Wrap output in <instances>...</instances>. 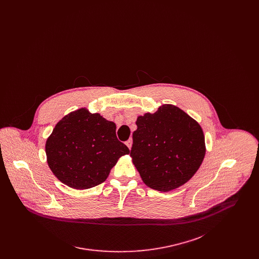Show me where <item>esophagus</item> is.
<instances>
[{
    "instance_id": "34e87169",
    "label": "esophagus",
    "mask_w": 259,
    "mask_h": 259,
    "mask_svg": "<svg viewBox=\"0 0 259 259\" xmlns=\"http://www.w3.org/2000/svg\"><path fill=\"white\" fill-rule=\"evenodd\" d=\"M132 143H133V140H132V139H129V140L125 143V144H126V146L129 148V149L132 148Z\"/></svg>"
}]
</instances>
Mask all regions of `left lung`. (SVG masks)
<instances>
[{"instance_id": "8db88e82", "label": "left lung", "mask_w": 259, "mask_h": 259, "mask_svg": "<svg viewBox=\"0 0 259 259\" xmlns=\"http://www.w3.org/2000/svg\"><path fill=\"white\" fill-rule=\"evenodd\" d=\"M130 156L143 182L152 189L170 191L188 182L205 156L200 125L185 111L163 105L139 116Z\"/></svg>"}]
</instances>
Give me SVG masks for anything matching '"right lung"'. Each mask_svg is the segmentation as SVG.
Listing matches in <instances>:
<instances>
[{
	"label": "right lung",
	"mask_w": 259,
	"mask_h": 259,
	"mask_svg": "<svg viewBox=\"0 0 259 259\" xmlns=\"http://www.w3.org/2000/svg\"><path fill=\"white\" fill-rule=\"evenodd\" d=\"M115 129L113 122L85 109L64 116L46 144L50 170L74 189L104 183L118 158L130 152Z\"/></svg>",
	"instance_id": "1"
}]
</instances>
